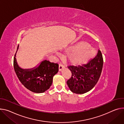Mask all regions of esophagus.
<instances>
[{
    "label": "esophagus",
    "mask_w": 124,
    "mask_h": 124,
    "mask_svg": "<svg viewBox=\"0 0 124 124\" xmlns=\"http://www.w3.org/2000/svg\"><path fill=\"white\" fill-rule=\"evenodd\" d=\"M64 67V65L63 64H62L61 63H60L59 65V71H61Z\"/></svg>",
    "instance_id": "esophagus-1"
}]
</instances>
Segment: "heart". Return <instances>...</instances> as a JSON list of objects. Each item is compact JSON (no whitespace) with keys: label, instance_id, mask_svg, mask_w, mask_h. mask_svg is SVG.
<instances>
[{"label":"heart","instance_id":"obj_1","mask_svg":"<svg viewBox=\"0 0 124 124\" xmlns=\"http://www.w3.org/2000/svg\"><path fill=\"white\" fill-rule=\"evenodd\" d=\"M89 45L85 42L73 47L72 51L76 52L70 58L73 64L79 65L87 61L93 55L94 51L92 48H88Z\"/></svg>","mask_w":124,"mask_h":124}]
</instances>
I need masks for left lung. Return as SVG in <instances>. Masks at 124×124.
Listing matches in <instances>:
<instances>
[{"label":"left lung","mask_w":124,"mask_h":124,"mask_svg":"<svg viewBox=\"0 0 124 124\" xmlns=\"http://www.w3.org/2000/svg\"><path fill=\"white\" fill-rule=\"evenodd\" d=\"M103 59L101 51L98 49L96 55L86 64L75 66H68L72 73L67 81L70 89L77 94L85 93L91 90L97 83L103 67Z\"/></svg>","instance_id":"8db88e82"}]
</instances>
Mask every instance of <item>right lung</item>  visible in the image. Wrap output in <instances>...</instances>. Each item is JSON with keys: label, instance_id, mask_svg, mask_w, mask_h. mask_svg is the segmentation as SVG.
<instances>
[{"label": "right lung", "instance_id": "obj_1", "mask_svg": "<svg viewBox=\"0 0 124 124\" xmlns=\"http://www.w3.org/2000/svg\"><path fill=\"white\" fill-rule=\"evenodd\" d=\"M18 48V46L17 51ZM16 53L14 57V68L22 85L35 93H42L49 89L52 85L53 76L58 71V64L44 60L35 69L23 70L17 63Z\"/></svg>", "mask_w": 124, "mask_h": 124}]
</instances>
